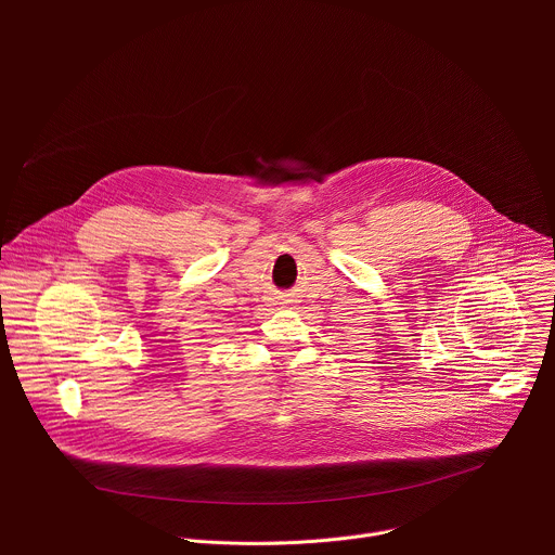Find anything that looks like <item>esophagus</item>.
I'll use <instances>...</instances> for the list:
<instances>
[{"label":"esophagus","instance_id":"1","mask_svg":"<svg viewBox=\"0 0 555 555\" xmlns=\"http://www.w3.org/2000/svg\"><path fill=\"white\" fill-rule=\"evenodd\" d=\"M287 296H289V294H283V296H279V298H281V302H276V305H283V302H289V300H287Z\"/></svg>","mask_w":555,"mask_h":555}]
</instances>
